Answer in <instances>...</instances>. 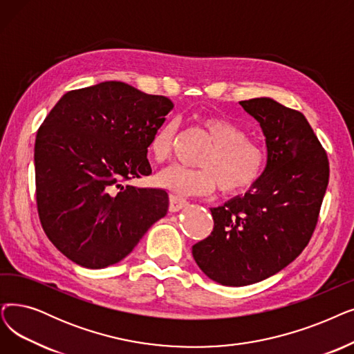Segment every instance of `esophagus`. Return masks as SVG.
Segmentation results:
<instances>
[{"mask_svg":"<svg viewBox=\"0 0 354 354\" xmlns=\"http://www.w3.org/2000/svg\"><path fill=\"white\" fill-rule=\"evenodd\" d=\"M188 205V201L185 198L178 196V195H171V203H169V209L172 212H176L179 209H182L183 207Z\"/></svg>","mask_w":354,"mask_h":354,"instance_id":"34e87169","label":"esophagus"}]
</instances>
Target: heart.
<instances>
[{"instance_id": "b5f03b06", "label": "heart", "mask_w": 354, "mask_h": 354, "mask_svg": "<svg viewBox=\"0 0 354 354\" xmlns=\"http://www.w3.org/2000/svg\"><path fill=\"white\" fill-rule=\"evenodd\" d=\"M198 121L212 143L199 160L201 167L167 166L158 174V185L183 196L209 195L217 188L225 195L252 189L266 171V150L249 140L248 133L224 117L203 115ZM176 133V120L165 121L153 133L149 142L153 160L163 163L171 158Z\"/></svg>"}]
</instances>
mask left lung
<instances>
[{
	"instance_id": "obj_1",
	"label": "left lung",
	"mask_w": 354,
	"mask_h": 354,
	"mask_svg": "<svg viewBox=\"0 0 354 354\" xmlns=\"http://www.w3.org/2000/svg\"><path fill=\"white\" fill-rule=\"evenodd\" d=\"M266 137L268 166L244 196L211 208V234L192 245L209 279L227 286L263 281L310 243L328 185L326 150L302 113L273 101H240Z\"/></svg>"
}]
</instances>
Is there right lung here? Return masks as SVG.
Listing matches in <instances>:
<instances>
[{
    "label": "right lung",
    "instance_id": "1",
    "mask_svg": "<svg viewBox=\"0 0 354 354\" xmlns=\"http://www.w3.org/2000/svg\"><path fill=\"white\" fill-rule=\"evenodd\" d=\"M172 109L163 95L109 81L66 92L39 127V218L55 248L76 265L120 262L166 215V191L124 183L151 174L149 142Z\"/></svg>",
    "mask_w": 354,
    "mask_h": 354
}]
</instances>
